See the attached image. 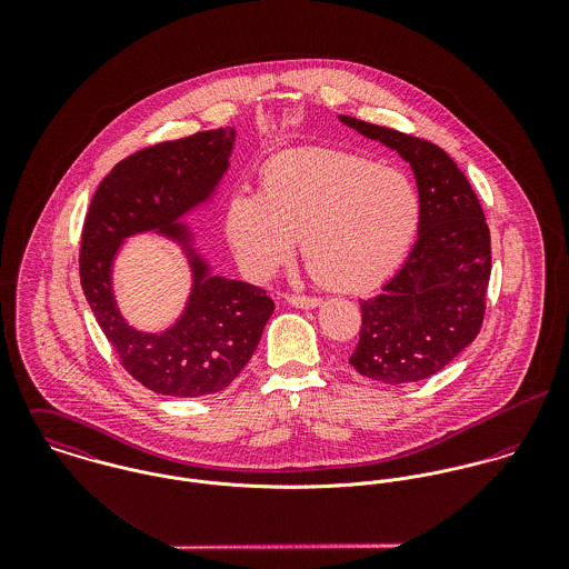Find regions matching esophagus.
<instances>
[{
	"instance_id": "1",
	"label": "esophagus",
	"mask_w": 569,
	"mask_h": 569,
	"mask_svg": "<svg viewBox=\"0 0 569 569\" xmlns=\"http://www.w3.org/2000/svg\"><path fill=\"white\" fill-rule=\"evenodd\" d=\"M287 302L296 309H316L322 305V298H316V296H298V293H289L287 296Z\"/></svg>"
}]
</instances>
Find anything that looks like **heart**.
Listing matches in <instances>:
<instances>
[{
	"label": "heart",
	"mask_w": 569,
	"mask_h": 569,
	"mask_svg": "<svg viewBox=\"0 0 569 569\" xmlns=\"http://www.w3.org/2000/svg\"><path fill=\"white\" fill-rule=\"evenodd\" d=\"M420 226V199L406 172L361 156L300 149L264 166L260 194L237 192L226 234L251 278L271 276L300 239L311 278L361 293L403 260Z\"/></svg>",
	"instance_id": "1"
}]
</instances>
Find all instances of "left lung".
<instances>
[{
    "instance_id": "obj_1",
    "label": "left lung",
    "mask_w": 569,
    "mask_h": 569,
    "mask_svg": "<svg viewBox=\"0 0 569 569\" xmlns=\"http://www.w3.org/2000/svg\"><path fill=\"white\" fill-rule=\"evenodd\" d=\"M339 120L406 160L418 186V241L379 296L359 300L361 330L350 366L379 383L429 379L480 332L490 278L482 206L440 147L350 116Z\"/></svg>"
}]
</instances>
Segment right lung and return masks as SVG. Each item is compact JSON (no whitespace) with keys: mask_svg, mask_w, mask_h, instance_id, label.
<instances>
[{"mask_svg":"<svg viewBox=\"0 0 569 569\" xmlns=\"http://www.w3.org/2000/svg\"><path fill=\"white\" fill-rule=\"evenodd\" d=\"M234 129L201 131L142 149L100 181L81 239V284L91 313L144 388L179 399L226 390L251 359L273 313L264 289L212 276L179 219L208 201L230 166ZM158 231L184 247L193 269L187 311L162 333H142L117 311L110 264L124 238Z\"/></svg>","mask_w":569,"mask_h":569,"instance_id":"1","label":"right lung"}]
</instances>
